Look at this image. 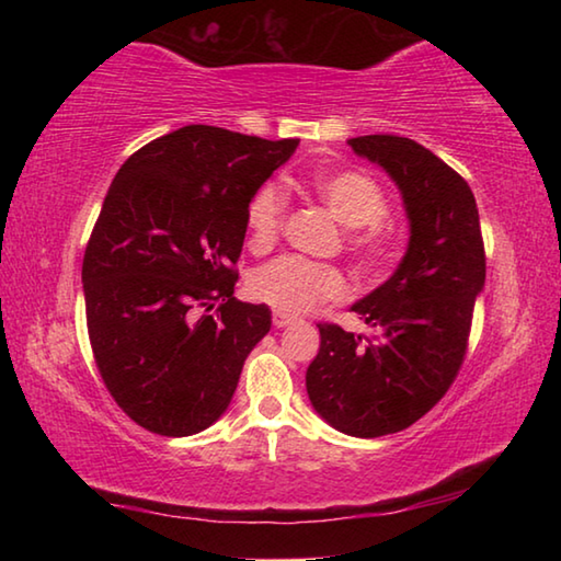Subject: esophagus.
Listing matches in <instances>:
<instances>
[{
    "mask_svg": "<svg viewBox=\"0 0 561 561\" xmlns=\"http://www.w3.org/2000/svg\"><path fill=\"white\" fill-rule=\"evenodd\" d=\"M294 321H297V317H291V314H284V311H274V314H272V324L277 327V329L289 327V324H294Z\"/></svg>",
    "mask_w": 561,
    "mask_h": 561,
    "instance_id": "obj_1",
    "label": "esophagus"
}]
</instances>
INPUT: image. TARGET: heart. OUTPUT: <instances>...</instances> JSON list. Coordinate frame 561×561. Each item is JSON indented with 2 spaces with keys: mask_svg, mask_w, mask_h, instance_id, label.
Returning <instances> with one entry per match:
<instances>
[{
  "mask_svg": "<svg viewBox=\"0 0 561 561\" xmlns=\"http://www.w3.org/2000/svg\"><path fill=\"white\" fill-rule=\"evenodd\" d=\"M314 193L336 220L348 227L346 250L364 270H378L386 260L388 234L383 217L388 197L371 175L360 170H319L309 180ZM287 213V197L277 185L260 187L247 207V242L254 252H264L277 242ZM250 291L254 299L287 314H304L319 301L339 299L346 291V279L336 267L301 257H279L252 274Z\"/></svg>",
  "mask_w": 561,
  "mask_h": 561,
  "instance_id": "b5f03b06",
  "label": "heart"
}]
</instances>
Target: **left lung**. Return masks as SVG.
Listing matches in <instances>:
<instances>
[{"label":"left lung","instance_id":"obj_1","mask_svg":"<svg viewBox=\"0 0 561 561\" xmlns=\"http://www.w3.org/2000/svg\"><path fill=\"white\" fill-rule=\"evenodd\" d=\"M348 146L401 190L411 240L391 277L351 304L376 336L319 324L307 393L331 428L378 438L423 417L458 376L485 287V247L470 185L428 148L401 136Z\"/></svg>","mask_w":561,"mask_h":561}]
</instances>
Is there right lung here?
Instances as JSON below:
<instances>
[{
    "mask_svg": "<svg viewBox=\"0 0 561 561\" xmlns=\"http://www.w3.org/2000/svg\"><path fill=\"white\" fill-rule=\"evenodd\" d=\"M297 146L183 126L113 178L81 282L103 383L146 431L185 438L210 428L267 336V304L232 297L234 264L250 201Z\"/></svg>",
    "mask_w": 561,
    "mask_h": 561,
    "instance_id": "obj_1",
    "label": "right lung"
}]
</instances>
